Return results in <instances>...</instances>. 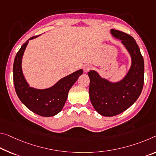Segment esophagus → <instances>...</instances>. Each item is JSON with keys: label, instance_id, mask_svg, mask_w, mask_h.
Masks as SVG:
<instances>
[{"label": "esophagus", "instance_id": "34e87169", "mask_svg": "<svg viewBox=\"0 0 156 156\" xmlns=\"http://www.w3.org/2000/svg\"><path fill=\"white\" fill-rule=\"evenodd\" d=\"M91 66H90V65H86L85 67H84V71H85V72H87V71H89L90 70H91Z\"/></svg>", "mask_w": 156, "mask_h": 156}]
</instances>
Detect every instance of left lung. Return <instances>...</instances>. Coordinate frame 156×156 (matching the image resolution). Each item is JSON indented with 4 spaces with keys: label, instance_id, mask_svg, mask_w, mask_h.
I'll list each match as a JSON object with an SVG mask.
<instances>
[{
    "label": "left lung",
    "instance_id": "left-lung-1",
    "mask_svg": "<svg viewBox=\"0 0 156 156\" xmlns=\"http://www.w3.org/2000/svg\"><path fill=\"white\" fill-rule=\"evenodd\" d=\"M111 33L122 39L131 55L132 65L126 76L117 83L101 78L94 71L87 73L91 104L97 112L105 117L117 115L127 110L139 97L144 85V59L134 38L117 30L112 29Z\"/></svg>",
    "mask_w": 156,
    "mask_h": 156
}]
</instances>
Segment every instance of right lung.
<instances>
[{
  "label": "right lung",
  "mask_w": 156,
  "mask_h": 156,
  "mask_svg": "<svg viewBox=\"0 0 156 156\" xmlns=\"http://www.w3.org/2000/svg\"><path fill=\"white\" fill-rule=\"evenodd\" d=\"M37 37L34 36L29 39ZM28 40L23 44L14 58L13 80L17 96L23 104L32 112L42 117H52L62 109L68 96L69 91L83 73V69L70 74L46 90H36L30 87L23 76L21 60Z\"/></svg>",
  "instance_id": "obj_1"
}]
</instances>
